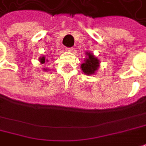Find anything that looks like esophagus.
Returning a JSON list of instances; mask_svg holds the SVG:
<instances>
[{
  "mask_svg": "<svg viewBox=\"0 0 146 146\" xmlns=\"http://www.w3.org/2000/svg\"><path fill=\"white\" fill-rule=\"evenodd\" d=\"M66 50L68 51V52H72V51L74 50V48H66Z\"/></svg>",
  "mask_w": 146,
  "mask_h": 146,
  "instance_id": "34e87169",
  "label": "esophagus"
}]
</instances>
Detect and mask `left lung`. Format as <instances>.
<instances>
[{
	"label": "left lung",
	"instance_id": "obj_1",
	"mask_svg": "<svg viewBox=\"0 0 146 146\" xmlns=\"http://www.w3.org/2000/svg\"><path fill=\"white\" fill-rule=\"evenodd\" d=\"M86 54L88 55V57L85 59L84 63H82L81 69L86 75H92L98 69L99 61L91 53L86 52Z\"/></svg>",
	"mask_w": 146,
	"mask_h": 146
}]
</instances>
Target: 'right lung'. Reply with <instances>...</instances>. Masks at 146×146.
<instances>
[{
  "label": "right lung",
  "instance_id": "right-lung-1",
  "mask_svg": "<svg viewBox=\"0 0 146 146\" xmlns=\"http://www.w3.org/2000/svg\"><path fill=\"white\" fill-rule=\"evenodd\" d=\"M45 61H46V60H45V56H42V57L40 58V62L42 63V64H43V63L45 62ZM44 70H47V69H44Z\"/></svg>",
  "mask_w": 146,
  "mask_h": 146
}]
</instances>
